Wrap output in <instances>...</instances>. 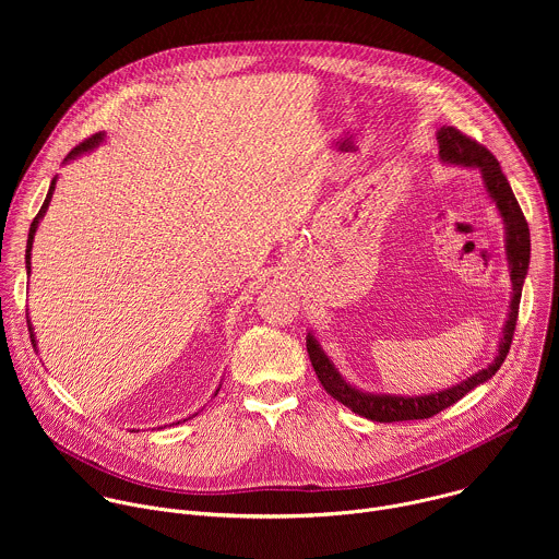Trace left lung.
Segmentation results:
<instances>
[{
  "mask_svg": "<svg viewBox=\"0 0 559 559\" xmlns=\"http://www.w3.org/2000/svg\"><path fill=\"white\" fill-rule=\"evenodd\" d=\"M438 145H440V162L447 166H462L477 170L483 177L485 190L489 199L496 203L498 214L504 223V241H507V261H509V276H511V302H509V316L502 328V338L498 345L496 358L480 371H475L473 376L464 378L462 382L433 391V393H420V395H401V393H373V391H362L347 382L343 373L336 369L332 358L325 354L321 343L316 341V336L309 332L307 334V354L311 360V367L325 386L330 395H334L338 403L349 407L354 414L369 418L373 423H401V420H425L442 409L451 407L457 403L462 395H466L471 389L477 384H485L489 378L496 376V371L502 367L515 323H518V309H520V298H522V285L528 272V261H531V234L526 218L518 205V199L502 175V168L498 164V158L477 141L468 139L453 126H442L438 132Z\"/></svg>",
  "mask_w": 559,
  "mask_h": 559,
  "instance_id": "obj_1",
  "label": "left lung"
}]
</instances>
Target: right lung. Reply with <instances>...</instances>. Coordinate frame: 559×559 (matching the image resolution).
<instances>
[{
	"label": "right lung",
	"mask_w": 559,
	"mask_h": 559,
	"mask_svg": "<svg viewBox=\"0 0 559 559\" xmlns=\"http://www.w3.org/2000/svg\"><path fill=\"white\" fill-rule=\"evenodd\" d=\"M104 139H106V132H97V134H93L91 139H86L84 143H79L76 147H72V150L68 152V156L63 158V164H68V162H72V158H76V156H82V154H86V152L95 150L97 145H102V143H104ZM55 186H57V177L50 181V188H48L46 201H44L41 210L37 212V216L33 218V223H31V229H28V243H26V274H31V252H33L35 231H37V227H39V221L44 218V214H46V210H48V205H50V199H52ZM28 332H31V343H33V347H35V352H37V341H35V334H33V325H31V321H28ZM216 393H218V389L214 391V395H216Z\"/></svg>",
	"instance_id": "obj_1"
}]
</instances>
